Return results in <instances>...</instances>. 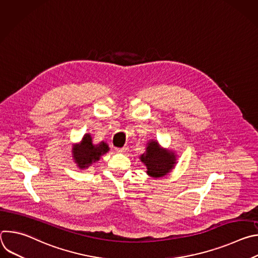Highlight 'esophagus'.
<instances>
[{
    "label": "esophagus",
    "instance_id": "obj_1",
    "mask_svg": "<svg viewBox=\"0 0 258 258\" xmlns=\"http://www.w3.org/2000/svg\"><path fill=\"white\" fill-rule=\"evenodd\" d=\"M127 150H128L127 147H122V148H115V151H116L117 153H124V152H126Z\"/></svg>",
    "mask_w": 258,
    "mask_h": 258
}]
</instances>
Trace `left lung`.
<instances>
[{"label":"left lung","mask_w":258,"mask_h":258,"mask_svg":"<svg viewBox=\"0 0 258 258\" xmlns=\"http://www.w3.org/2000/svg\"><path fill=\"white\" fill-rule=\"evenodd\" d=\"M140 158L147 167V173L152 177L164 176L172 170L176 163L174 152L161 148L158 142L154 140L148 142L146 152Z\"/></svg>","instance_id":"obj_1"}]
</instances>
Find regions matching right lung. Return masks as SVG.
Listing matches in <instances>:
<instances>
[{"instance_id": "add662e5", "label": "right lung", "mask_w": 258, "mask_h": 258, "mask_svg": "<svg viewBox=\"0 0 258 258\" xmlns=\"http://www.w3.org/2000/svg\"><path fill=\"white\" fill-rule=\"evenodd\" d=\"M108 151L109 147L105 142L102 141L95 145L93 144L92 136L86 134L80 144L73 145L72 157L81 169H86Z\"/></svg>"}]
</instances>
